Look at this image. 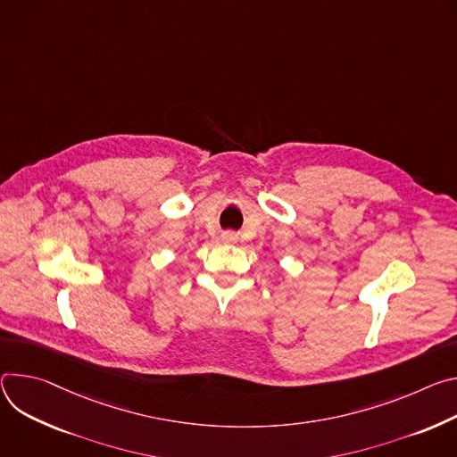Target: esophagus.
<instances>
[{
  "label": "esophagus",
  "instance_id": "obj_1",
  "mask_svg": "<svg viewBox=\"0 0 457 457\" xmlns=\"http://www.w3.org/2000/svg\"><path fill=\"white\" fill-rule=\"evenodd\" d=\"M236 239H237V236H236L234 232H225V234H223V241H225V243H234Z\"/></svg>",
  "mask_w": 457,
  "mask_h": 457
}]
</instances>
